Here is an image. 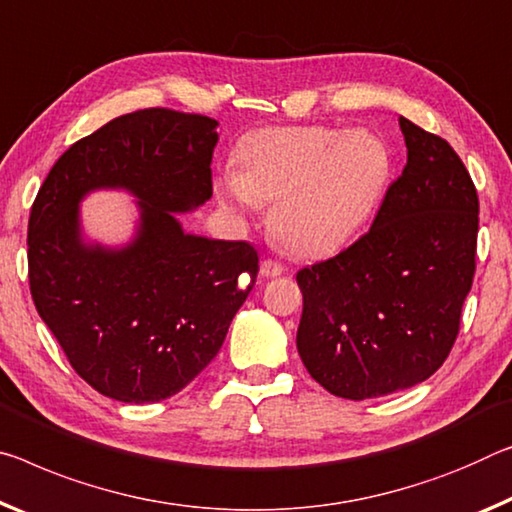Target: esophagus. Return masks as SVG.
<instances>
[{
  "mask_svg": "<svg viewBox=\"0 0 512 512\" xmlns=\"http://www.w3.org/2000/svg\"><path fill=\"white\" fill-rule=\"evenodd\" d=\"M259 271H262L264 278H278V275H282L287 269L280 262H275V259H264L262 266H259Z\"/></svg>",
  "mask_w": 512,
  "mask_h": 512,
  "instance_id": "esophagus-1",
  "label": "esophagus"
}]
</instances>
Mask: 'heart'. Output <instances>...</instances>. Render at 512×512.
<instances>
[{"label": "heart", "mask_w": 512, "mask_h": 512, "mask_svg": "<svg viewBox=\"0 0 512 512\" xmlns=\"http://www.w3.org/2000/svg\"><path fill=\"white\" fill-rule=\"evenodd\" d=\"M392 175V150L371 129L266 127L243 136L237 173L214 189L230 212L271 205L269 230L289 253L326 257L369 225Z\"/></svg>", "instance_id": "obj_1"}]
</instances>
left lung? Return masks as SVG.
Returning <instances> with one entry per match:
<instances>
[{"label":"left lung","instance_id":"obj_1","mask_svg":"<svg viewBox=\"0 0 512 512\" xmlns=\"http://www.w3.org/2000/svg\"><path fill=\"white\" fill-rule=\"evenodd\" d=\"M408 164L371 230L298 271V355L342 399L415 387L442 367L476 271L478 196L456 150L399 118Z\"/></svg>","mask_w":512,"mask_h":512}]
</instances>
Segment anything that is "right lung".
Wrapping results in <instances>:
<instances>
[{
	"mask_svg": "<svg viewBox=\"0 0 512 512\" xmlns=\"http://www.w3.org/2000/svg\"><path fill=\"white\" fill-rule=\"evenodd\" d=\"M214 118L143 109L59 157L29 216V285L40 319L81 378L123 403L180 392L221 351L253 289L257 250L184 232L212 198ZM127 190L140 221L123 247L88 242L80 200Z\"/></svg>",
	"mask_w": 512,
	"mask_h": 512,
	"instance_id": "1",
	"label": "right lung"
}]
</instances>
